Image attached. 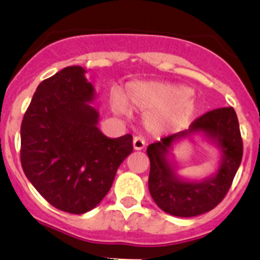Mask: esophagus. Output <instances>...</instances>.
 <instances>
[{"label":"esophagus","instance_id":"obj_1","mask_svg":"<svg viewBox=\"0 0 260 260\" xmlns=\"http://www.w3.org/2000/svg\"><path fill=\"white\" fill-rule=\"evenodd\" d=\"M145 146H146V142L142 137L133 138V148H135L136 151L143 150V148H145Z\"/></svg>","mask_w":260,"mask_h":260}]
</instances>
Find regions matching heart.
Returning a JSON list of instances; mask_svg holds the SVG:
<instances>
[{
  "label": "heart",
  "instance_id": "b5f03b06",
  "mask_svg": "<svg viewBox=\"0 0 260 260\" xmlns=\"http://www.w3.org/2000/svg\"><path fill=\"white\" fill-rule=\"evenodd\" d=\"M112 108L120 115L127 114V108L145 112L142 122L146 129L155 135H170L191 122L200 110V102L188 86L148 80L129 82L123 99L113 98Z\"/></svg>",
  "mask_w": 260,
  "mask_h": 260
}]
</instances>
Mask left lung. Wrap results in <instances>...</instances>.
Here are the masks:
<instances>
[{
    "instance_id": "left-lung-1",
    "label": "left lung",
    "mask_w": 260,
    "mask_h": 260,
    "mask_svg": "<svg viewBox=\"0 0 260 260\" xmlns=\"http://www.w3.org/2000/svg\"><path fill=\"white\" fill-rule=\"evenodd\" d=\"M206 140L219 153L218 168L206 178H185L177 173L172 151L184 140ZM151 168L148 190L156 205L171 216L194 217L213 210L230 189L243 158L239 120L233 108H220L181 131L147 147Z\"/></svg>"
}]
</instances>
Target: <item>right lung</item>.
<instances>
[{
    "label": "right lung",
    "instance_id": "right-lung-1",
    "mask_svg": "<svg viewBox=\"0 0 260 260\" xmlns=\"http://www.w3.org/2000/svg\"><path fill=\"white\" fill-rule=\"evenodd\" d=\"M85 74L71 66L40 82L21 123L25 175L53 207L75 215L102 202L133 151L132 136L110 138L98 127L96 91Z\"/></svg>",
    "mask_w": 260,
    "mask_h": 260
}]
</instances>
